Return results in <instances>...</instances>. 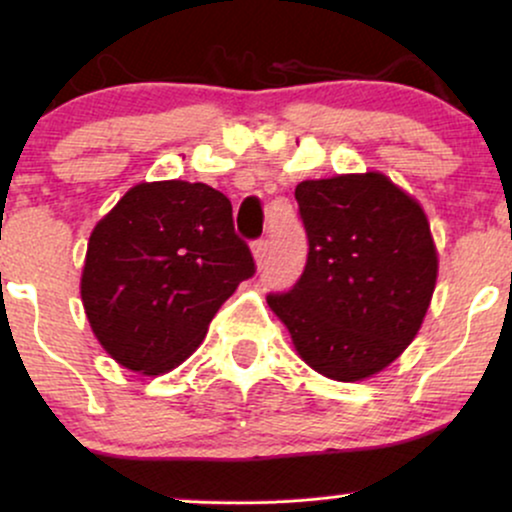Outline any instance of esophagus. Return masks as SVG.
I'll use <instances>...</instances> for the list:
<instances>
[{"mask_svg": "<svg viewBox=\"0 0 512 512\" xmlns=\"http://www.w3.org/2000/svg\"><path fill=\"white\" fill-rule=\"evenodd\" d=\"M267 255H269L267 240H257V243H252V257H255L257 269H262L264 264H267Z\"/></svg>", "mask_w": 512, "mask_h": 512, "instance_id": "1", "label": "esophagus"}]
</instances>
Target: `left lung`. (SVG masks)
I'll return each mask as SVG.
<instances>
[{
    "label": "left lung",
    "instance_id": "1",
    "mask_svg": "<svg viewBox=\"0 0 512 512\" xmlns=\"http://www.w3.org/2000/svg\"><path fill=\"white\" fill-rule=\"evenodd\" d=\"M308 262L289 293L267 296L298 356L358 383L385 370L421 330L438 279L424 209L387 175L346 173L296 185Z\"/></svg>",
    "mask_w": 512,
    "mask_h": 512
}]
</instances>
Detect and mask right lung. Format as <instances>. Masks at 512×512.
<instances>
[{"label":"right lung","mask_w":512,"mask_h":512,"mask_svg":"<svg viewBox=\"0 0 512 512\" xmlns=\"http://www.w3.org/2000/svg\"><path fill=\"white\" fill-rule=\"evenodd\" d=\"M252 274L226 195L204 182H139L91 231L81 301L110 358L163 375L195 354Z\"/></svg>","instance_id":"obj_1"}]
</instances>
